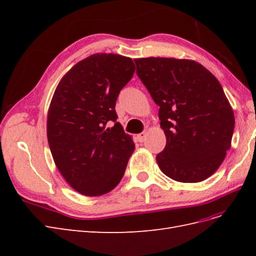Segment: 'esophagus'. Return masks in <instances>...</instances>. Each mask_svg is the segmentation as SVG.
Instances as JSON below:
<instances>
[{
    "instance_id": "esophagus-1",
    "label": "esophagus",
    "mask_w": 256,
    "mask_h": 256,
    "mask_svg": "<svg viewBox=\"0 0 256 256\" xmlns=\"http://www.w3.org/2000/svg\"><path fill=\"white\" fill-rule=\"evenodd\" d=\"M146 132H141V134H138V136H136V138H138V141L140 142V143H143L144 141H145V138H146Z\"/></svg>"
}]
</instances>
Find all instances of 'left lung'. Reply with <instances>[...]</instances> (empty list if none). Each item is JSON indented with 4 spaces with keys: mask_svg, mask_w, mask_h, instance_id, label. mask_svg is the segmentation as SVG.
Here are the masks:
<instances>
[{
    "mask_svg": "<svg viewBox=\"0 0 256 256\" xmlns=\"http://www.w3.org/2000/svg\"><path fill=\"white\" fill-rule=\"evenodd\" d=\"M136 74L159 106L166 145L157 154L160 170L180 182L212 176L230 150L234 112L220 82L190 60H134Z\"/></svg>",
    "mask_w": 256,
    "mask_h": 256,
    "instance_id": "obj_1",
    "label": "left lung"
}]
</instances>
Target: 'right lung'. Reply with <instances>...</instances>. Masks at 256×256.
Instances as JSON below:
<instances>
[{
	"mask_svg": "<svg viewBox=\"0 0 256 256\" xmlns=\"http://www.w3.org/2000/svg\"><path fill=\"white\" fill-rule=\"evenodd\" d=\"M134 70L129 58L92 54L76 63L54 92L47 122L50 150L60 174L83 196L104 194L125 174L136 146L116 122L115 104Z\"/></svg>",
	"mask_w": 256,
	"mask_h": 256,
	"instance_id": "obj_1",
	"label": "right lung"
}]
</instances>
